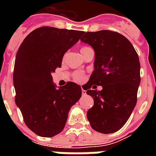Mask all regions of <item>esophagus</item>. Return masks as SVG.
Masks as SVG:
<instances>
[{"label":"esophagus","mask_w":156,"mask_h":156,"mask_svg":"<svg viewBox=\"0 0 156 156\" xmlns=\"http://www.w3.org/2000/svg\"><path fill=\"white\" fill-rule=\"evenodd\" d=\"M82 94H83V95L86 94V91H85L84 89H83V88H82Z\"/></svg>","instance_id":"34e87169"}]
</instances>
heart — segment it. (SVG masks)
I'll return each instance as SVG.
<instances>
[{
  "mask_svg": "<svg viewBox=\"0 0 156 156\" xmlns=\"http://www.w3.org/2000/svg\"><path fill=\"white\" fill-rule=\"evenodd\" d=\"M88 48H90L89 47H83L81 49V51H84V50H87ZM83 79V74L81 73H75L74 75V80L77 82H81L82 80Z\"/></svg>",
  "mask_w": 156,
  "mask_h": 156,
  "instance_id": "heart-1",
  "label": "heart"
}]
</instances>
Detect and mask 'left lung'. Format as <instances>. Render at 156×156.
<instances>
[{
	"label": "left lung",
	"instance_id": "obj_1",
	"mask_svg": "<svg viewBox=\"0 0 156 156\" xmlns=\"http://www.w3.org/2000/svg\"><path fill=\"white\" fill-rule=\"evenodd\" d=\"M83 34L80 41L95 51L94 70L86 89L94 104L87 118L94 130L115 133L125 124L136 105L140 83L139 56L130 41L119 32L103 30ZM95 85L103 89L92 90Z\"/></svg>",
	"mask_w": 156,
	"mask_h": 156
}]
</instances>
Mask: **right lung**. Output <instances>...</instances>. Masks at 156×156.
<instances>
[{
	"instance_id": "1",
	"label": "right lung",
	"mask_w": 156,
	"mask_h": 156,
	"mask_svg": "<svg viewBox=\"0 0 156 156\" xmlns=\"http://www.w3.org/2000/svg\"><path fill=\"white\" fill-rule=\"evenodd\" d=\"M83 33L41 27L27 36L17 51L13 73L16 105L26 125L39 136L61 133L70 108L81 98L80 85L68 82L56 88L51 73L61 68L65 52Z\"/></svg>"
}]
</instances>
